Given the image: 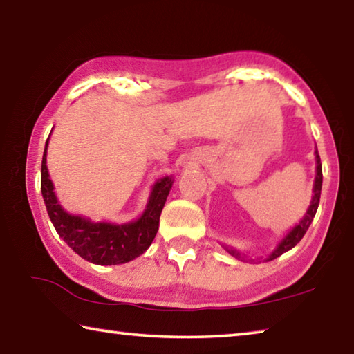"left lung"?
Masks as SVG:
<instances>
[{
    "mask_svg": "<svg viewBox=\"0 0 354 354\" xmlns=\"http://www.w3.org/2000/svg\"><path fill=\"white\" fill-rule=\"evenodd\" d=\"M315 162H317V175H315V181H314V195H313V201H310V206L308 207V212L304 214V217L299 220V223L295 225V227H292L289 231V234H287L283 241L278 243V247L272 251V254L267 257V261H273L279 257L286 251L292 250L295 245L301 241L303 236L306 234L309 225L313 223V220L315 217V212L317 209H319V203H320V194H322V181H323V175H322V162H320V156L319 151H315ZM223 248L230 253L231 256L237 257V259H242V254L239 253V251L232 250L231 247H226L223 245Z\"/></svg>",
    "mask_w": 354,
    "mask_h": 354,
    "instance_id": "left-lung-1",
    "label": "left lung"
}]
</instances>
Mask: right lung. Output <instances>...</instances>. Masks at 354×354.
Listing matches in <instances>:
<instances>
[{"label":"right lung","mask_w":354,"mask_h":354,"mask_svg":"<svg viewBox=\"0 0 354 354\" xmlns=\"http://www.w3.org/2000/svg\"><path fill=\"white\" fill-rule=\"evenodd\" d=\"M46 147L41 159L40 187L48 215L57 234L65 243L86 259L98 266H117L136 259L147 251L159 230V217L173 185V178L165 176L153 185L147 209L129 223L113 225L107 221L93 223L81 215H71L59 205L55 185L46 169Z\"/></svg>","instance_id":"right-lung-1"}]
</instances>
